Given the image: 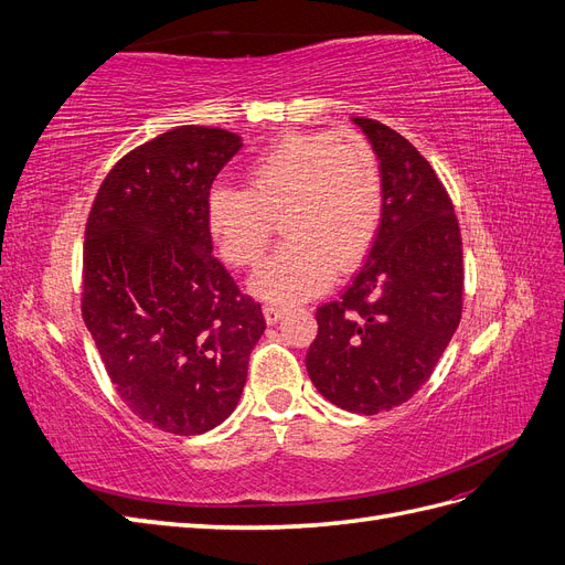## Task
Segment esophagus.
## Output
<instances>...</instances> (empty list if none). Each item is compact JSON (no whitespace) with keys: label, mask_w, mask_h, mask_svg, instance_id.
Masks as SVG:
<instances>
[{"label":"esophagus","mask_w":565,"mask_h":565,"mask_svg":"<svg viewBox=\"0 0 565 565\" xmlns=\"http://www.w3.org/2000/svg\"><path fill=\"white\" fill-rule=\"evenodd\" d=\"M264 316H266V322H278L282 316H285V309L282 306H278V303H266L264 306Z\"/></svg>","instance_id":"34e87169"}]
</instances>
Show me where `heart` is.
Masks as SVG:
<instances>
[{
  "label": "heart",
  "mask_w": 565,
  "mask_h": 565,
  "mask_svg": "<svg viewBox=\"0 0 565 565\" xmlns=\"http://www.w3.org/2000/svg\"><path fill=\"white\" fill-rule=\"evenodd\" d=\"M382 169L361 131L287 134L247 167V188L214 185L204 216L221 256L237 268L262 259L276 221L285 243L254 273L276 303L303 301L332 273L363 262L382 221Z\"/></svg>",
  "instance_id": "heart-1"
}]
</instances>
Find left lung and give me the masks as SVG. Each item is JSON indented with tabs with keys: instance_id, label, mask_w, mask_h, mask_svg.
<instances>
[{
	"instance_id": "8db88e82",
	"label": "left lung",
	"mask_w": 565,
	"mask_h": 565,
	"mask_svg": "<svg viewBox=\"0 0 565 565\" xmlns=\"http://www.w3.org/2000/svg\"><path fill=\"white\" fill-rule=\"evenodd\" d=\"M377 152L382 221L361 270L318 306L306 370L330 403L377 415L431 377L465 303L461 233L434 167L405 136L353 117Z\"/></svg>"
}]
</instances>
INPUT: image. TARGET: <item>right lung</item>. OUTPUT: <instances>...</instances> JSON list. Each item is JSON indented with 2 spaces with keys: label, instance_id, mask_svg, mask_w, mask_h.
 <instances>
[{
  "label": "right lung",
  "instance_id": "right-lung-1",
  "mask_svg": "<svg viewBox=\"0 0 565 565\" xmlns=\"http://www.w3.org/2000/svg\"><path fill=\"white\" fill-rule=\"evenodd\" d=\"M243 148L218 127H177L129 150L84 228L82 318L119 398L160 431L198 436L241 401L266 330L212 254L204 204Z\"/></svg>",
  "mask_w": 565,
  "mask_h": 565
}]
</instances>
